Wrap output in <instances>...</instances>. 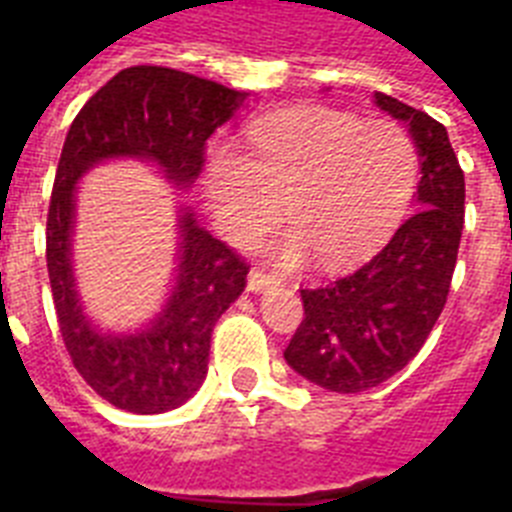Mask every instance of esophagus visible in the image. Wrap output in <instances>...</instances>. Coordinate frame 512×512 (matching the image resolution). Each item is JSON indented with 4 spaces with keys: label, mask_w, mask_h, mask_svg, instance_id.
Masks as SVG:
<instances>
[{
    "label": "esophagus",
    "mask_w": 512,
    "mask_h": 512,
    "mask_svg": "<svg viewBox=\"0 0 512 512\" xmlns=\"http://www.w3.org/2000/svg\"><path fill=\"white\" fill-rule=\"evenodd\" d=\"M277 284V277H271V274H266V271L261 269H251V274H248V289L256 292V295H259V292H266L269 287H277Z\"/></svg>",
    "instance_id": "34e87169"
}]
</instances>
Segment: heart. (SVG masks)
Returning <instances> with one entry per match:
<instances>
[{"label":"heart","instance_id":"obj_1","mask_svg":"<svg viewBox=\"0 0 512 512\" xmlns=\"http://www.w3.org/2000/svg\"><path fill=\"white\" fill-rule=\"evenodd\" d=\"M418 179L415 143L395 122H364L333 107H295L248 128V151L217 143L207 153L205 197L215 225L238 246L277 223L292 228L271 246L282 266L312 253L346 269L397 228Z\"/></svg>","mask_w":512,"mask_h":512}]
</instances>
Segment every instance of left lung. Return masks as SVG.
<instances>
[{"label": "left lung", "mask_w": 512, "mask_h": 512, "mask_svg": "<svg viewBox=\"0 0 512 512\" xmlns=\"http://www.w3.org/2000/svg\"><path fill=\"white\" fill-rule=\"evenodd\" d=\"M374 104L413 138L420 210L359 271L302 289L305 318L284 351L300 377L341 395L387 382L423 348L449 297L464 228V171L446 128L382 92Z\"/></svg>", "instance_id": "obj_1"}]
</instances>
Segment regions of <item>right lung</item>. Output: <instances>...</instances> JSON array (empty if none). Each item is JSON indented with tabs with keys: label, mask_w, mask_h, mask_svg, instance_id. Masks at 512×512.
<instances>
[{
	"label": "right lung",
	"mask_w": 512,
	"mask_h": 512,
	"mask_svg": "<svg viewBox=\"0 0 512 512\" xmlns=\"http://www.w3.org/2000/svg\"><path fill=\"white\" fill-rule=\"evenodd\" d=\"M246 97L184 71L130 66L89 97L63 140L45 233L53 305L76 372L115 408L166 413L200 390L212 328L241 297L248 266L179 205L174 287L161 312L128 333L99 330L84 310L71 261L79 179L102 161L135 158L158 166L166 182L187 192L205 166L207 138Z\"/></svg>",
	"instance_id": "right-lung-1"
}]
</instances>
